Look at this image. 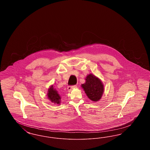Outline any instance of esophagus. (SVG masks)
Instances as JSON below:
<instances>
[{
	"label": "esophagus",
	"mask_w": 150,
	"mask_h": 150,
	"mask_svg": "<svg viewBox=\"0 0 150 150\" xmlns=\"http://www.w3.org/2000/svg\"><path fill=\"white\" fill-rule=\"evenodd\" d=\"M77 87V86H69L68 87H67V90L70 92V91H71L72 89H74V88H76Z\"/></svg>",
	"instance_id": "1"
}]
</instances>
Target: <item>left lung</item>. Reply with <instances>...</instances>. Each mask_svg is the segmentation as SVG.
<instances>
[{
    "mask_svg": "<svg viewBox=\"0 0 150 150\" xmlns=\"http://www.w3.org/2000/svg\"><path fill=\"white\" fill-rule=\"evenodd\" d=\"M86 96L91 100L97 102L101 98L104 92V87L100 79L90 74L86 78V83L81 84Z\"/></svg>",
    "mask_w": 150,
    "mask_h": 150,
    "instance_id": "obj_1",
    "label": "left lung"
}]
</instances>
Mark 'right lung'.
<instances>
[{
    "label": "right lung",
    "mask_w": 150,
    "mask_h": 150,
    "mask_svg": "<svg viewBox=\"0 0 150 150\" xmlns=\"http://www.w3.org/2000/svg\"><path fill=\"white\" fill-rule=\"evenodd\" d=\"M48 98L51 100L52 102L54 103L60 104L61 103V97L59 94L58 93L57 91L54 89L53 86H50V88L48 89V91L47 93Z\"/></svg>",
    "instance_id": "right-lung-1"
}]
</instances>
